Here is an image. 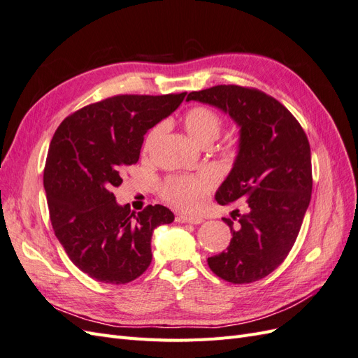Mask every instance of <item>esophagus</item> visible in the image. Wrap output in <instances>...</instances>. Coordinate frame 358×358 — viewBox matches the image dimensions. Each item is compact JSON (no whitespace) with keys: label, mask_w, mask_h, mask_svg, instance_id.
<instances>
[{"label":"esophagus","mask_w":358,"mask_h":358,"mask_svg":"<svg viewBox=\"0 0 358 358\" xmlns=\"http://www.w3.org/2000/svg\"><path fill=\"white\" fill-rule=\"evenodd\" d=\"M176 221L178 222H188V224H194V225L203 222L201 218H197V216H189V215H178Z\"/></svg>","instance_id":"34e87169"}]
</instances>
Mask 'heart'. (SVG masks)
Instances as JSON below:
<instances>
[{
  "mask_svg": "<svg viewBox=\"0 0 358 358\" xmlns=\"http://www.w3.org/2000/svg\"><path fill=\"white\" fill-rule=\"evenodd\" d=\"M183 127L188 136L200 146L210 145L220 137L224 121L222 117L208 106H194L182 116ZM162 125H157L149 133L145 146L149 148L161 134ZM215 188V180L208 173L194 176L167 178L161 185V196L169 204L179 210L197 212L206 203V199Z\"/></svg>",
  "mask_w": 358,
  "mask_h": 358,
  "instance_id": "1",
  "label": "heart"
}]
</instances>
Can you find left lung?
<instances>
[{"label":"left lung","instance_id":"8db88e82","mask_svg":"<svg viewBox=\"0 0 358 358\" xmlns=\"http://www.w3.org/2000/svg\"><path fill=\"white\" fill-rule=\"evenodd\" d=\"M191 100L218 107L241 125L239 154L216 201H245L246 212L222 218L233 237L208 264L227 282H255L284 263L299 236L312 192L309 140L287 107L259 90L216 85L189 92Z\"/></svg>","mask_w":358,"mask_h":358}]
</instances>
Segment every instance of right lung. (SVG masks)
<instances>
[{"mask_svg": "<svg viewBox=\"0 0 358 358\" xmlns=\"http://www.w3.org/2000/svg\"><path fill=\"white\" fill-rule=\"evenodd\" d=\"M185 95L109 96L69 115L53 134L43 175L50 222L69 258L90 278L131 282L152 262L154 230L175 220L161 204L134 213L116 203L112 189L138 161L148 129Z\"/></svg>", "mask_w": 358, "mask_h": 358, "instance_id": "1", "label": "right lung"}]
</instances>
